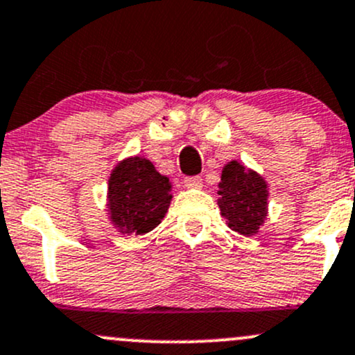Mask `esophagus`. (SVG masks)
<instances>
[{
	"label": "esophagus",
	"instance_id": "1",
	"mask_svg": "<svg viewBox=\"0 0 355 355\" xmlns=\"http://www.w3.org/2000/svg\"><path fill=\"white\" fill-rule=\"evenodd\" d=\"M184 185L187 189H202L204 182H202L200 177H187L184 180Z\"/></svg>",
	"mask_w": 355,
	"mask_h": 355
}]
</instances>
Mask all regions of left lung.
<instances>
[{
    "label": "left lung",
    "mask_w": 355,
    "mask_h": 355,
    "mask_svg": "<svg viewBox=\"0 0 355 355\" xmlns=\"http://www.w3.org/2000/svg\"><path fill=\"white\" fill-rule=\"evenodd\" d=\"M217 187V205L225 224L243 236L258 234L270 210V187L264 177L244 163L231 159L222 168Z\"/></svg>",
    "instance_id": "8db88e82"
}]
</instances>
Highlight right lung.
Instances as JSON below:
<instances>
[{"mask_svg":"<svg viewBox=\"0 0 355 355\" xmlns=\"http://www.w3.org/2000/svg\"><path fill=\"white\" fill-rule=\"evenodd\" d=\"M171 182L145 157L119 159L107 177L106 214L119 234L143 236L168 212Z\"/></svg>","mask_w":355,"mask_h":355,"instance_id":"right-lung-1","label":"right lung"}]
</instances>
